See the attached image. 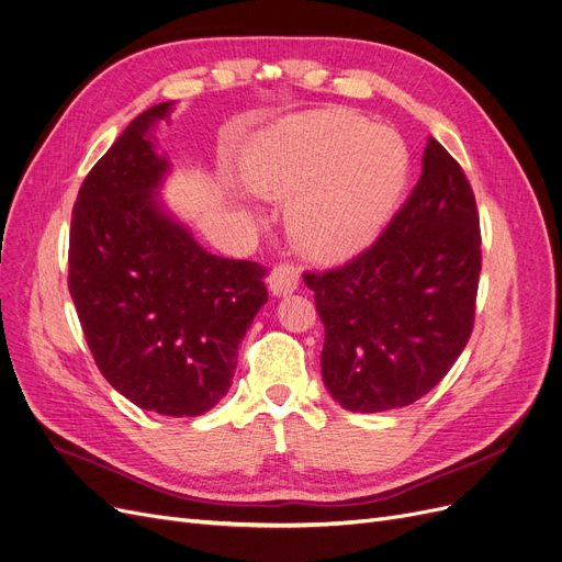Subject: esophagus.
<instances>
[{
    "label": "esophagus",
    "instance_id": "34e87169",
    "mask_svg": "<svg viewBox=\"0 0 562 562\" xmlns=\"http://www.w3.org/2000/svg\"><path fill=\"white\" fill-rule=\"evenodd\" d=\"M299 278H301V268L292 261H280L270 270V292L276 296H284V294H292L294 289L299 286Z\"/></svg>",
    "mask_w": 562,
    "mask_h": 562
}]
</instances>
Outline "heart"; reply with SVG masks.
Wrapping results in <instances>:
<instances>
[{
	"label": "heart",
	"mask_w": 562,
	"mask_h": 562,
	"mask_svg": "<svg viewBox=\"0 0 562 562\" xmlns=\"http://www.w3.org/2000/svg\"><path fill=\"white\" fill-rule=\"evenodd\" d=\"M409 157L401 136L345 111L296 115L249 145L243 173L255 192L292 199L289 234L305 255L359 252L396 207Z\"/></svg>",
	"instance_id": "b5f03b06"
}]
</instances>
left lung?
Returning a JSON list of instances; mask_svg holds the SVG:
<instances>
[{"mask_svg":"<svg viewBox=\"0 0 562 562\" xmlns=\"http://www.w3.org/2000/svg\"><path fill=\"white\" fill-rule=\"evenodd\" d=\"M482 273L472 187L430 138L412 194L380 238L338 268L307 270L324 324L322 378L345 409L412 405L465 349Z\"/></svg>","mask_w":562,"mask_h":562,"instance_id":"left-lung-1","label":"left lung"}]
</instances>
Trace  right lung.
Returning a JSON list of instances; mask_svg holds the SVG:
<instances>
[{
	"instance_id": "right-lung-1",
	"label": "right lung",
	"mask_w": 562,
	"mask_h": 562,
	"mask_svg": "<svg viewBox=\"0 0 562 562\" xmlns=\"http://www.w3.org/2000/svg\"><path fill=\"white\" fill-rule=\"evenodd\" d=\"M132 120L82 180L69 232V294L101 375L134 405L199 417L226 396L238 345L268 301L266 270L215 257L155 201L169 171Z\"/></svg>"
}]
</instances>
